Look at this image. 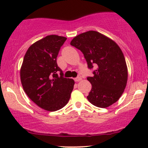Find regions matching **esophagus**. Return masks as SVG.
Wrapping results in <instances>:
<instances>
[{"instance_id":"1","label":"esophagus","mask_w":148,"mask_h":148,"mask_svg":"<svg viewBox=\"0 0 148 148\" xmlns=\"http://www.w3.org/2000/svg\"><path fill=\"white\" fill-rule=\"evenodd\" d=\"M74 80H75V82H79V81L82 80V77H81V75H78L76 78H75Z\"/></svg>"}]
</instances>
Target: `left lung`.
<instances>
[{"instance_id":"8db88e82","label":"left lung","mask_w":148,"mask_h":148,"mask_svg":"<svg viewBox=\"0 0 148 148\" xmlns=\"http://www.w3.org/2000/svg\"><path fill=\"white\" fill-rule=\"evenodd\" d=\"M71 45L84 54L92 77L87 79L92 90L87 96L91 104L106 108L120 98L126 87L127 67L124 55L114 41L96 31L75 37Z\"/></svg>"}]
</instances>
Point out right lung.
<instances>
[{
	"mask_svg": "<svg viewBox=\"0 0 148 148\" xmlns=\"http://www.w3.org/2000/svg\"><path fill=\"white\" fill-rule=\"evenodd\" d=\"M66 38L50 35L32 44L26 52L20 77L27 96L44 110L54 112L67 104L74 81L64 77L56 58Z\"/></svg>",
	"mask_w": 148,
	"mask_h": 148,
	"instance_id": "obj_1",
	"label": "right lung"
}]
</instances>
